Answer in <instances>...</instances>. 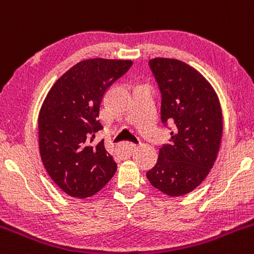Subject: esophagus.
I'll use <instances>...</instances> for the list:
<instances>
[{"instance_id": "1", "label": "esophagus", "mask_w": 254, "mask_h": 254, "mask_svg": "<svg viewBox=\"0 0 254 254\" xmlns=\"http://www.w3.org/2000/svg\"><path fill=\"white\" fill-rule=\"evenodd\" d=\"M121 148L124 149V150L126 151V153H128V154H132L133 151H134L135 149H137V145H135L134 143H130V142H125L124 144H122Z\"/></svg>"}]
</instances>
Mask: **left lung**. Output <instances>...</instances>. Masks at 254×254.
I'll return each instance as SVG.
<instances>
[{"mask_svg": "<svg viewBox=\"0 0 254 254\" xmlns=\"http://www.w3.org/2000/svg\"><path fill=\"white\" fill-rule=\"evenodd\" d=\"M149 66L161 91V121L172 125L174 132L146 177L164 194L181 197L202 184L214 166L223 137V111L210 83L190 64L156 57Z\"/></svg>", "mask_w": 254, "mask_h": 254, "instance_id": "left-lung-1", "label": "left lung"}]
</instances>
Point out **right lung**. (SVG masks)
<instances>
[{"label": "right lung", "mask_w": 254, "mask_h": 254, "mask_svg": "<svg viewBox=\"0 0 254 254\" xmlns=\"http://www.w3.org/2000/svg\"><path fill=\"white\" fill-rule=\"evenodd\" d=\"M133 64L129 60L89 59L64 72L49 90L38 117L39 150L46 171L66 194L84 199L103 190L117 170L104 140L99 111L106 90ZM90 139V142L93 140Z\"/></svg>", "instance_id": "obj_1"}]
</instances>
